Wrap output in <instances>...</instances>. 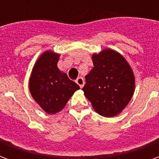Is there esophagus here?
Instances as JSON below:
<instances>
[{
  "mask_svg": "<svg viewBox=\"0 0 159 159\" xmlns=\"http://www.w3.org/2000/svg\"><path fill=\"white\" fill-rule=\"evenodd\" d=\"M76 83L79 85L80 88H83V85H84V79H83L82 76H80V77H78V78L76 80Z\"/></svg>",
  "mask_w": 159,
  "mask_h": 159,
  "instance_id": "esophagus-1",
  "label": "esophagus"
}]
</instances>
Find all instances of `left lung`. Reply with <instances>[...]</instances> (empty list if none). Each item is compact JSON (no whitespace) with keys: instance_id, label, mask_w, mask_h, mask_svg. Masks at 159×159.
I'll list each match as a JSON object with an SVG mask.
<instances>
[{"instance_id":"8db88e82","label":"left lung","mask_w":159,"mask_h":159,"mask_svg":"<svg viewBox=\"0 0 159 159\" xmlns=\"http://www.w3.org/2000/svg\"><path fill=\"white\" fill-rule=\"evenodd\" d=\"M93 68L85 76L83 92L100 116L116 117L129 103L135 89V77L121 53L105 48L92 55Z\"/></svg>"}]
</instances>
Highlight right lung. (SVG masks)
<instances>
[{
    "label": "right lung",
    "instance_id": "add662e5",
    "mask_svg": "<svg viewBox=\"0 0 159 159\" xmlns=\"http://www.w3.org/2000/svg\"><path fill=\"white\" fill-rule=\"evenodd\" d=\"M59 53L47 50L39 56L33 66L29 79L32 98L48 114L64 109L70 98L80 87L58 68Z\"/></svg>",
    "mask_w": 159,
    "mask_h": 159
}]
</instances>
